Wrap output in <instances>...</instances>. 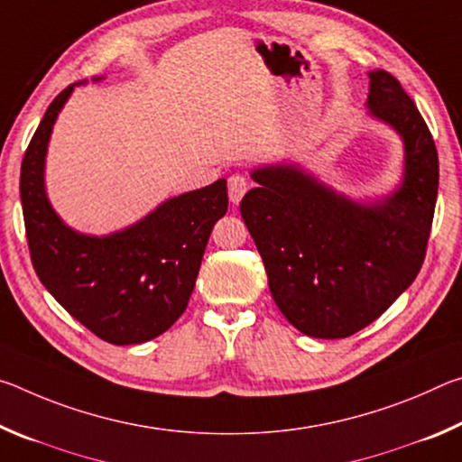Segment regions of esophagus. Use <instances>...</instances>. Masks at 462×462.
<instances>
[{"instance_id":"1","label":"esophagus","mask_w":462,"mask_h":462,"mask_svg":"<svg viewBox=\"0 0 462 462\" xmlns=\"http://www.w3.org/2000/svg\"><path fill=\"white\" fill-rule=\"evenodd\" d=\"M248 191V181L242 175H232L228 179V195L232 203H240V199L245 198V193Z\"/></svg>"}]
</instances>
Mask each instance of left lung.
Instances as JSON below:
<instances>
[{"instance_id": "left-lung-1", "label": "left lung", "mask_w": 462, "mask_h": 462, "mask_svg": "<svg viewBox=\"0 0 462 462\" xmlns=\"http://www.w3.org/2000/svg\"><path fill=\"white\" fill-rule=\"evenodd\" d=\"M366 116L403 144L402 179L377 198L334 189L300 162L250 169L240 214L289 324L311 338H346L377 319L426 256L438 195L432 134L400 81L369 71Z\"/></svg>"}]
</instances>
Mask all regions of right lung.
I'll return each instance as SVG.
<instances>
[{"instance_id": "obj_1", "label": "right lung", "mask_w": 462, "mask_h": 462, "mask_svg": "<svg viewBox=\"0 0 462 462\" xmlns=\"http://www.w3.org/2000/svg\"><path fill=\"white\" fill-rule=\"evenodd\" d=\"M85 83L54 97L22 161L28 246L41 283L77 322L109 344H143L167 332L185 311L209 234L228 209V189L226 179H217L101 236L71 228L46 193V152L59 114Z\"/></svg>"}]
</instances>
